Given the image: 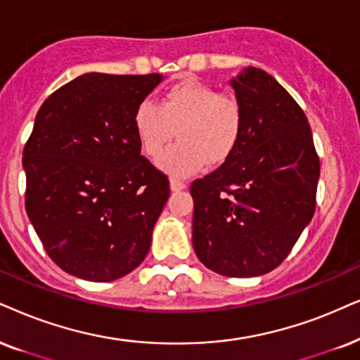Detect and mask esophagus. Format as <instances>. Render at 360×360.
<instances>
[{"mask_svg":"<svg viewBox=\"0 0 360 360\" xmlns=\"http://www.w3.org/2000/svg\"><path fill=\"white\" fill-rule=\"evenodd\" d=\"M169 186H171V191H174V193L186 189V183H183V181H179V179H171Z\"/></svg>","mask_w":360,"mask_h":360,"instance_id":"esophagus-1","label":"esophagus"}]
</instances>
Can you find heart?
Segmentation results:
<instances>
[{"label": "heart", "instance_id": "1", "mask_svg": "<svg viewBox=\"0 0 360 360\" xmlns=\"http://www.w3.org/2000/svg\"><path fill=\"white\" fill-rule=\"evenodd\" d=\"M133 124L149 158L165 151L177 129L179 143L158 159V166L174 177H189L207 162L221 165L233 154L243 133V108L234 96L186 78L169 86L159 104H138Z\"/></svg>", "mask_w": 360, "mask_h": 360}]
</instances>
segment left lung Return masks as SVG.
<instances>
[{
  "instance_id": "obj_1",
  "label": "left lung",
  "mask_w": 360,
  "mask_h": 360,
  "mask_svg": "<svg viewBox=\"0 0 360 360\" xmlns=\"http://www.w3.org/2000/svg\"><path fill=\"white\" fill-rule=\"evenodd\" d=\"M243 133L221 167L191 184L193 245L207 269L254 277L276 269L314 216L319 156L294 98L257 68L231 79Z\"/></svg>"
}]
</instances>
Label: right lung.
Listing matches in <instances>:
<instances>
[{
	"label": "right lung",
	"mask_w": 360,
	"mask_h": 360,
	"mask_svg": "<svg viewBox=\"0 0 360 360\" xmlns=\"http://www.w3.org/2000/svg\"><path fill=\"white\" fill-rule=\"evenodd\" d=\"M161 81L88 72L41 104L22 151L25 204L68 274L109 282L146 257L169 181L141 156L133 115Z\"/></svg>",
	"instance_id": "right-lung-1"
}]
</instances>
